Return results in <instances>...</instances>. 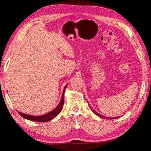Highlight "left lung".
<instances>
[{
    "mask_svg": "<svg viewBox=\"0 0 151 151\" xmlns=\"http://www.w3.org/2000/svg\"><path fill=\"white\" fill-rule=\"evenodd\" d=\"M89 104V107L91 108V106H90V105H89V104ZM91 110H92V111L95 114V115H96L97 116H99V117H101V118H105V119H109V118H110L111 120H112V119H115V118H118L119 116H117V117H112V118H109V117H106V116H103V115H100V114H99V113H98L96 111H94V109H93L92 108H91Z\"/></svg>",
    "mask_w": 151,
    "mask_h": 151,
    "instance_id": "obj_1",
    "label": "left lung"
}]
</instances>
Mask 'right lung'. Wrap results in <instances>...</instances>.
Masks as SVG:
<instances>
[{"label":"right lung","instance_id":"add662e5","mask_svg":"<svg viewBox=\"0 0 151 151\" xmlns=\"http://www.w3.org/2000/svg\"><path fill=\"white\" fill-rule=\"evenodd\" d=\"M67 85L64 87L63 90V93L62 95V99L60 100V102L59 103L58 106L55 108L53 111L48 113L47 114H45L44 115L42 116H33V115H26V114L22 113L21 112H18L19 115L26 119L31 120V121H35V122H46L51 120L55 117H56L59 113H60L62 111V109L63 105V102H64V99H63V95H64L65 93V89L66 88Z\"/></svg>","mask_w":151,"mask_h":151}]
</instances>
